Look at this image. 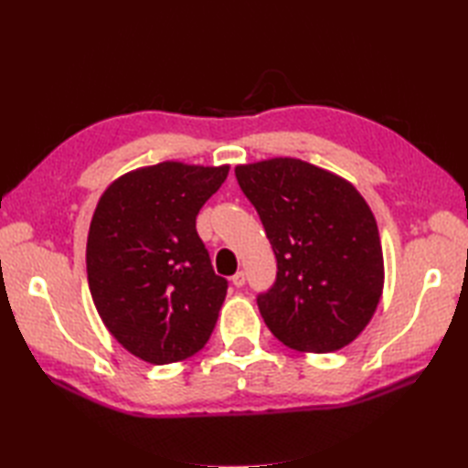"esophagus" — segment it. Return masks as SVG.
Here are the masks:
<instances>
[{"label":"esophagus","instance_id":"esophagus-1","mask_svg":"<svg viewBox=\"0 0 468 468\" xmlns=\"http://www.w3.org/2000/svg\"><path fill=\"white\" fill-rule=\"evenodd\" d=\"M231 282H233L235 287H243V285H245V273H243V271H237V273L231 277Z\"/></svg>","mask_w":468,"mask_h":468}]
</instances>
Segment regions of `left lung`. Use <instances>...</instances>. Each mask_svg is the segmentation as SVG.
Returning a JSON list of instances; mask_svg holds the SVG:
<instances>
[{
	"mask_svg": "<svg viewBox=\"0 0 468 468\" xmlns=\"http://www.w3.org/2000/svg\"><path fill=\"white\" fill-rule=\"evenodd\" d=\"M235 176L277 260L273 287L257 297L267 327L305 354L352 344L384 290L370 205L344 176L292 156L237 165Z\"/></svg>",
	"mask_w": 468,
	"mask_h": 468,
	"instance_id": "obj_1",
	"label": "left lung"
}]
</instances>
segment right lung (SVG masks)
Here are the masks:
<instances>
[{"instance_id":"1","label":"right lung","mask_w":468,"mask_h":468,"mask_svg":"<svg viewBox=\"0 0 468 468\" xmlns=\"http://www.w3.org/2000/svg\"><path fill=\"white\" fill-rule=\"evenodd\" d=\"M229 165L163 161L106 186L86 241V271L106 330L148 364H175L203 350L225 302L197 235V215Z\"/></svg>"}]
</instances>
